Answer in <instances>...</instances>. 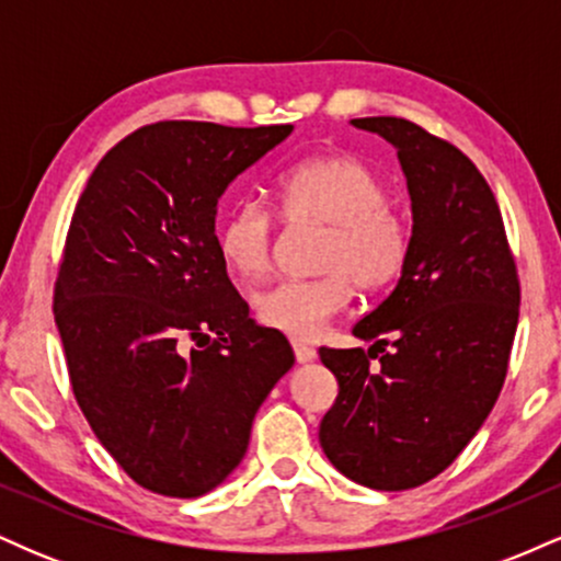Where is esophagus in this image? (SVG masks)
<instances>
[{
  "mask_svg": "<svg viewBox=\"0 0 561 561\" xmlns=\"http://www.w3.org/2000/svg\"><path fill=\"white\" fill-rule=\"evenodd\" d=\"M293 351H295V358H298V364H308L317 358V351H313L308 343H302V340H293Z\"/></svg>",
  "mask_w": 561,
  "mask_h": 561,
  "instance_id": "obj_1",
  "label": "esophagus"
}]
</instances>
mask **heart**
I'll return each instance as SVG.
<instances>
[{
  "label": "heart",
  "instance_id": "obj_1",
  "mask_svg": "<svg viewBox=\"0 0 561 561\" xmlns=\"http://www.w3.org/2000/svg\"><path fill=\"white\" fill-rule=\"evenodd\" d=\"M282 216L293 227H324L311 279L276 282L255 298L263 327L311 340L351 302L353 285L379 293L403 274L411 224L388 199L382 176L351 156L306 158L276 182ZM276 218L261 199H242L218 229V250L242 282L272 268Z\"/></svg>",
  "mask_w": 561,
  "mask_h": 561
}]
</instances>
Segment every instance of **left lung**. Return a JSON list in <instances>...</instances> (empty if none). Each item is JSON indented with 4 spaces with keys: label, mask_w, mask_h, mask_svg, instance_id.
<instances>
[{
    "label": "left lung",
    "mask_w": 561,
    "mask_h": 561,
    "mask_svg": "<svg viewBox=\"0 0 561 561\" xmlns=\"http://www.w3.org/2000/svg\"><path fill=\"white\" fill-rule=\"evenodd\" d=\"M351 124L398 150L414 229L396 289L353 327L375 345L319 347L340 388L319 440L358 485L409 491L454 465L491 414L517 332L519 276L499 203L459 147L392 115Z\"/></svg>",
    "instance_id": "left-lung-1"
}]
</instances>
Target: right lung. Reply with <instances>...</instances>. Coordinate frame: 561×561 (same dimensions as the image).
Masks as SVG:
<instances>
[{
	"label": "right lung",
	"instance_id": "add662e5",
	"mask_svg": "<svg viewBox=\"0 0 561 561\" xmlns=\"http://www.w3.org/2000/svg\"><path fill=\"white\" fill-rule=\"evenodd\" d=\"M293 126H141L76 203L55 282L70 388L147 491L197 499L242 461L255 411L295 364L229 282L216 205Z\"/></svg>",
	"mask_w": 561,
	"mask_h": 561
}]
</instances>
